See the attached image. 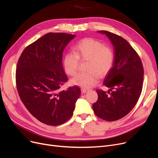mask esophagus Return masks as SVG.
Segmentation results:
<instances>
[{
	"label": "esophagus",
	"instance_id": "34e87169",
	"mask_svg": "<svg viewBox=\"0 0 158 158\" xmlns=\"http://www.w3.org/2000/svg\"><path fill=\"white\" fill-rule=\"evenodd\" d=\"M88 91V89H86V88H81V92L82 93H86Z\"/></svg>",
	"mask_w": 158,
	"mask_h": 158
}]
</instances>
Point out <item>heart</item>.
<instances>
[{
    "label": "heart",
    "mask_w": 158,
    "mask_h": 158,
    "mask_svg": "<svg viewBox=\"0 0 158 158\" xmlns=\"http://www.w3.org/2000/svg\"><path fill=\"white\" fill-rule=\"evenodd\" d=\"M73 53H66L63 59V66L67 74L74 75L77 72L79 59L87 60L86 72L79 73L72 79L73 85L89 88L98 83V73L104 76L111 70L114 61V53L110 47L104 46L92 38L81 40L73 48Z\"/></svg>",
    "instance_id": "b5f03b06"
}]
</instances>
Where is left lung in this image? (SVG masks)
<instances>
[{"label":"left lung","mask_w":158,"mask_h":158,"mask_svg":"<svg viewBox=\"0 0 158 158\" xmlns=\"http://www.w3.org/2000/svg\"><path fill=\"white\" fill-rule=\"evenodd\" d=\"M98 32L110 41L114 61L103 83L109 90H96L98 99L92 108L99 118L113 121L125 117L138 102L142 91L144 70L140 57L128 41L107 31Z\"/></svg>","instance_id":"obj_1"}]
</instances>
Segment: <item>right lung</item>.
Returning a JSON list of instances; mask_svg holds the SVG:
<instances>
[{
    "label": "right lung",
    "mask_w": 158,
    "mask_h": 158,
    "mask_svg": "<svg viewBox=\"0 0 158 158\" xmlns=\"http://www.w3.org/2000/svg\"><path fill=\"white\" fill-rule=\"evenodd\" d=\"M75 37L64 33H47L27 46L17 63L20 98L33 116L48 125H59L69 119L81 95L76 86L60 90L68 81L63 53Z\"/></svg>",
    "instance_id": "add662e5"
}]
</instances>
